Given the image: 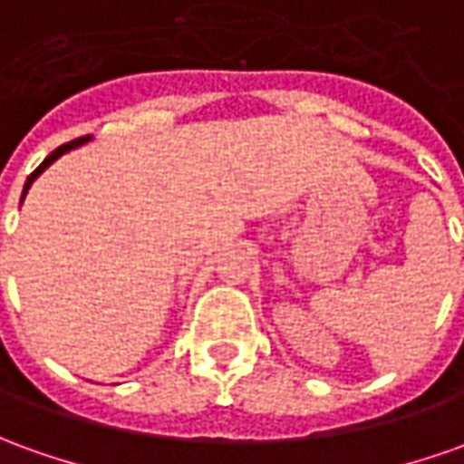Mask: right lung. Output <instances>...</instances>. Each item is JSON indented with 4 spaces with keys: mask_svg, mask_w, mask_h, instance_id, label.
Listing matches in <instances>:
<instances>
[{
    "mask_svg": "<svg viewBox=\"0 0 464 464\" xmlns=\"http://www.w3.org/2000/svg\"><path fill=\"white\" fill-rule=\"evenodd\" d=\"M92 136H82V139H78V140H70V143H65V146H60V149H55V151L50 153V156H47V159H44L43 164L37 166V169H34V171H32L30 177H27V181H24V189H22V199H24V197H27V191H30V187H32V181H34V179L40 177V174H43L44 169H47V166H53L57 161V159H60V156H63V153H67V151H72V149H78V146H82V143H88V140H91Z\"/></svg>",
    "mask_w": 464,
    "mask_h": 464,
    "instance_id": "right-lung-1",
    "label": "right lung"
}]
</instances>
